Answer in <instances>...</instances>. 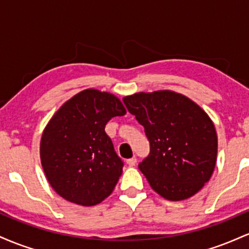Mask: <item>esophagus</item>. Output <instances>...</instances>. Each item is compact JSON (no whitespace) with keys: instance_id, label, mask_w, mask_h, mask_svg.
Wrapping results in <instances>:
<instances>
[{"instance_id":"1","label":"esophagus","mask_w":249,"mask_h":249,"mask_svg":"<svg viewBox=\"0 0 249 249\" xmlns=\"http://www.w3.org/2000/svg\"><path fill=\"white\" fill-rule=\"evenodd\" d=\"M126 164L128 165V166H131V167H132V166H136V164H137V159L134 158V157H133V158L127 159V160H126Z\"/></svg>"}]
</instances>
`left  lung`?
<instances>
[{"mask_svg": "<svg viewBox=\"0 0 249 249\" xmlns=\"http://www.w3.org/2000/svg\"><path fill=\"white\" fill-rule=\"evenodd\" d=\"M123 102L150 142V154L138 167L152 190L171 201L198 193L216 162L212 119L196 103L171 90L138 92Z\"/></svg>", "mask_w": 249, "mask_h": 249, "instance_id": "1", "label": "left lung"}]
</instances>
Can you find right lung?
Masks as SVG:
<instances>
[{"mask_svg":"<svg viewBox=\"0 0 249 249\" xmlns=\"http://www.w3.org/2000/svg\"><path fill=\"white\" fill-rule=\"evenodd\" d=\"M125 113L115 95L87 89L51 117L39 154L45 177L58 196L81 206H95L112 193L124 164L105 125Z\"/></svg>","mask_w":249,"mask_h":249,"instance_id":"1","label":"right lung"}]
</instances>
